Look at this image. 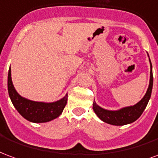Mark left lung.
<instances>
[{"mask_svg":"<svg viewBox=\"0 0 158 158\" xmlns=\"http://www.w3.org/2000/svg\"><path fill=\"white\" fill-rule=\"evenodd\" d=\"M151 71H150V84L147 91V93L145 94L143 98L140 100L134 106L126 107L124 109H119L117 111H109L107 109H104L98 105L95 101L93 102V109L98 117L103 120L105 123L110 124L113 125H124L127 124H131L132 122L135 121L140 117L142 113L146 109L147 103L149 102V99L152 94L153 85V76H152V66L151 63Z\"/></svg>","mask_w":158,"mask_h":158,"instance_id":"8db88e82","label":"left lung"}]
</instances>
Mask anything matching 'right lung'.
Instances as JSON below:
<instances>
[{"mask_svg":"<svg viewBox=\"0 0 158 158\" xmlns=\"http://www.w3.org/2000/svg\"><path fill=\"white\" fill-rule=\"evenodd\" d=\"M7 87L9 97L18 113L27 120L33 123H45L61 114L67 103V94L55 103L34 102L21 97L11 81V68L8 71Z\"/></svg>","mask_w":158,"mask_h":158,"instance_id":"1","label":"right lung"}]
</instances>
